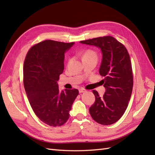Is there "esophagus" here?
<instances>
[{
	"label": "esophagus",
	"instance_id": "obj_1",
	"mask_svg": "<svg viewBox=\"0 0 155 155\" xmlns=\"http://www.w3.org/2000/svg\"><path fill=\"white\" fill-rule=\"evenodd\" d=\"M86 91V90L85 88H79V93H82V92H85Z\"/></svg>",
	"mask_w": 155,
	"mask_h": 155
}]
</instances>
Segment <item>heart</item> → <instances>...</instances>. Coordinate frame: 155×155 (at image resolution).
Masks as SVG:
<instances>
[{
    "instance_id": "obj_1",
    "label": "heart",
    "mask_w": 155,
    "mask_h": 155,
    "mask_svg": "<svg viewBox=\"0 0 155 155\" xmlns=\"http://www.w3.org/2000/svg\"><path fill=\"white\" fill-rule=\"evenodd\" d=\"M97 58L96 51L91 49L87 50L83 54V58Z\"/></svg>"
}]
</instances>
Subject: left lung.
I'll use <instances>...</instances> for the list:
<instances>
[{
	"label": "left lung",
	"mask_w": 155,
	"mask_h": 155,
	"mask_svg": "<svg viewBox=\"0 0 155 155\" xmlns=\"http://www.w3.org/2000/svg\"><path fill=\"white\" fill-rule=\"evenodd\" d=\"M80 43L97 46L103 54L99 72L105 78L102 81L106 92L100 97L96 91H92L95 102L89 112L98 124H114L124 114L133 91V74L128 51L122 43L109 35Z\"/></svg>",
	"instance_id": "obj_1"
}]
</instances>
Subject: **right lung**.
<instances>
[{"label":"right lung","mask_w":155,"mask_h":155,"mask_svg":"<svg viewBox=\"0 0 155 155\" xmlns=\"http://www.w3.org/2000/svg\"><path fill=\"white\" fill-rule=\"evenodd\" d=\"M74 44L45 40L30 48L23 66V83L35 115L50 126L67 122L78 89L59 92L57 81L64 70V52Z\"/></svg>","instance_id":"add662e5"}]
</instances>
